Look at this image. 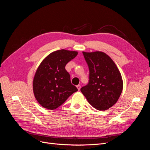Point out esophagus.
Masks as SVG:
<instances>
[{
	"label": "esophagus",
	"instance_id": "1",
	"mask_svg": "<svg viewBox=\"0 0 150 150\" xmlns=\"http://www.w3.org/2000/svg\"><path fill=\"white\" fill-rule=\"evenodd\" d=\"M76 87H77V88H78V89L79 91L80 90V89H81V86H80V85H77Z\"/></svg>",
	"mask_w": 150,
	"mask_h": 150
}]
</instances>
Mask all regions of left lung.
<instances>
[{
	"mask_svg": "<svg viewBox=\"0 0 150 150\" xmlns=\"http://www.w3.org/2000/svg\"><path fill=\"white\" fill-rule=\"evenodd\" d=\"M88 66L89 83L81 91L98 110L105 111L118 100L123 83L120 72L110 57L100 51L83 52Z\"/></svg>",
	"mask_w": 150,
	"mask_h": 150,
	"instance_id": "8db88e82",
	"label": "left lung"
}]
</instances>
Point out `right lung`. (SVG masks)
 <instances>
[{
	"instance_id": "right-lung-1",
	"label": "right lung",
	"mask_w": 150,
	"mask_h": 150,
	"mask_svg": "<svg viewBox=\"0 0 150 150\" xmlns=\"http://www.w3.org/2000/svg\"><path fill=\"white\" fill-rule=\"evenodd\" d=\"M78 52L61 49L48 55L38 68L33 81L35 99L42 107L55 110L78 89L71 82L66 65Z\"/></svg>"
}]
</instances>
